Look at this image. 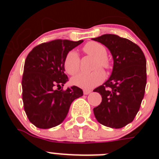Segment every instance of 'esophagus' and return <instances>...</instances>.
<instances>
[{
  "mask_svg": "<svg viewBox=\"0 0 159 159\" xmlns=\"http://www.w3.org/2000/svg\"><path fill=\"white\" fill-rule=\"evenodd\" d=\"M92 92V91L89 89H84V95H88Z\"/></svg>",
  "mask_w": 159,
  "mask_h": 159,
  "instance_id": "esophagus-1",
  "label": "esophagus"
}]
</instances>
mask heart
Returning a JSON list of instances; mask_svg holds the SVG:
<instances>
[{
  "mask_svg": "<svg viewBox=\"0 0 159 159\" xmlns=\"http://www.w3.org/2000/svg\"><path fill=\"white\" fill-rule=\"evenodd\" d=\"M83 51L95 58L92 68L95 70L90 73H79L78 75L73 77L71 82L77 87L84 89H90L99 85L104 80V73L99 69V67L105 70L109 69L111 67V63L107 57V48L102 43L90 41L83 47ZM80 64V59L76 52L71 50L66 54L64 60V67L69 75H74L79 71Z\"/></svg>",
  "mask_w": 159,
  "mask_h": 159,
  "instance_id": "1",
  "label": "heart"
}]
</instances>
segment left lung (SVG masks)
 <instances>
[{"label":"left lung","instance_id":"8db88e82","mask_svg":"<svg viewBox=\"0 0 159 159\" xmlns=\"http://www.w3.org/2000/svg\"><path fill=\"white\" fill-rule=\"evenodd\" d=\"M112 55L110 78L94 92L102 102L93 109L97 121L106 127L122 128L134 120L139 110L147 84V61L142 49L128 39L104 34L93 38Z\"/></svg>","mask_w":159,"mask_h":159}]
</instances>
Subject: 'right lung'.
<instances>
[{
    "instance_id": "add662e5",
    "label": "right lung",
    "mask_w": 159,
    "mask_h": 159,
    "mask_svg": "<svg viewBox=\"0 0 159 159\" xmlns=\"http://www.w3.org/2000/svg\"><path fill=\"white\" fill-rule=\"evenodd\" d=\"M83 41L52 40L36 46L28 55L22 77V99L27 117L38 128L60 124L71 102L84 95L76 86L63 90L68 80L64 73V57Z\"/></svg>"
}]
</instances>
